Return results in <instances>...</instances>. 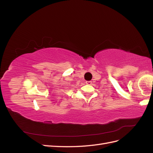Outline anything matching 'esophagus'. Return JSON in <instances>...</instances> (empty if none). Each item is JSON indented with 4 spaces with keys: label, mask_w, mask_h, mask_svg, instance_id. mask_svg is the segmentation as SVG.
<instances>
[{
    "label": "esophagus",
    "mask_w": 153,
    "mask_h": 153,
    "mask_svg": "<svg viewBox=\"0 0 153 153\" xmlns=\"http://www.w3.org/2000/svg\"><path fill=\"white\" fill-rule=\"evenodd\" d=\"M85 82H86V84H88V85H90V84H92V82L91 81H86Z\"/></svg>",
    "instance_id": "1"
}]
</instances>
